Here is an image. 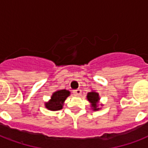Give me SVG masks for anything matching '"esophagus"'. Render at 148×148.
Listing matches in <instances>:
<instances>
[{
  "instance_id": "obj_1",
  "label": "esophagus",
  "mask_w": 148,
  "mask_h": 148,
  "mask_svg": "<svg viewBox=\"0 0 148 148\" xmlns=\"http://www.w3.org/2000/svg\"><path fill=\"white\" fill-rule=\"evenodd\" d=\"M73 94L74 96H79L81 95V90L80 89H76V90H73Z\"/></svg>"
}]
</instances>
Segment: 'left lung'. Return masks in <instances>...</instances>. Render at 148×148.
<instances>
[{
    "instance_id": "obj_1",
    "label": "left lung",
    "mask_w": 148,
    "mask_h": 148,
    "mask_svg": "<svg viewBox=\"0 0 148 148\" xmlns=\"http://www.w3.org/2000/svg\"><path fill=\"white\" fill-rule=\"evenodd\" d=\"M87 99L88 101L90 102L91 104V108L94 110H98L100 108H98V102L100 101V97H99V94L95 91H90L88 93L87 95Z\"/></svg>"
}]
</instances>
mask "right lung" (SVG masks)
Segmentation results:
<instances>
[{"label": "right lung", "instance_id": "1", "mask_svg": "<svg viewBox=\"0 0 148 148\" xmlns=\"http://www.w3.org/2000/svg\"><path fill=\"white\" fill-rule=\"evenodd\" d=\"M70 91L67 90H59L53 93L51 98L48 102L45 103V107L50 110H59L62 109L64 102L70 95Z\"/></svg>", "mask_w": 148, "mask_h": 148}]
</instances>
